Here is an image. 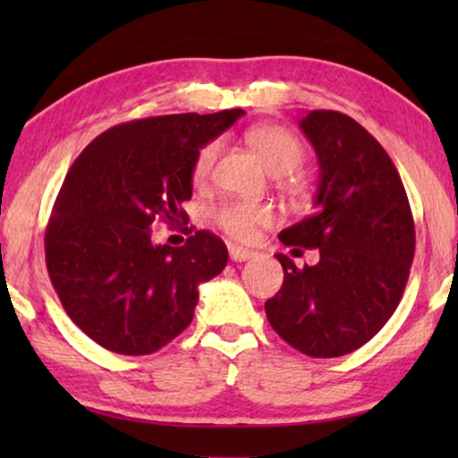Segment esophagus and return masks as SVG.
<instances>
[{
    "mask_svg": "<svg viewBox=\"0 0 458 458\" xmlns=\"http://www.w3.org/2000/svg\"><path fill=\"white\" fill-rule=\"evenodd\" d=\"M254 254H256V252H252V250L242 248V246H235V243H229V256H231V260L243 262V260L252 259Z\"/></svg>",
    "mask_w": 458,
    "mask_h": 458,
    "instance_id": "obj_1",
    "label": "esophagus"
}]
</instances>
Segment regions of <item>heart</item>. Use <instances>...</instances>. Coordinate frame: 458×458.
Segmentation results:
<instances>
[{"instance_id":"1","label":"heart","mask_w":458,"mask_h":458,"mask_svg":"<svg viewBox=\"0 0 458 458\" xmlns=\"http://www.w3.org/2000/svg\"><path fill=\"white\" fill-rule=\"evenodd\" d=\"M248 141L273 174H287L296 171L304 160L302 141L287 129L277 127V124H262V127L252 129ZM218 148H221V143L216 140L199 148L191 166V181L196 185H204L208 181L212 166L216 162ZM273 210L268 206L242 202V199H227V202L215 206V210H212V221L235 240L252 237L256 229L273 223Z\"/></svg>"}]
</instances>
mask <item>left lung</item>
I'll return each instance as SVG.
<instances>
[{
    "label": "left lung",
    "instance_id": "obj_1",
    "mask_svg": "<svg viewBox=\"0 0 458 458\" xmlns=\"http://www.w3.org/2000/svg\"><path fill=\"white\" fill-rule=\"evenodd\" d=\"M300 129L321 179L315 212L279 240L293 254L318 250V262L298 268L277 254L284 285L265 310L290 346L334 359L367 344L396 310L415 256V223L396 166L354 118L312 110Z\"/></svg>",
    "mask_w": 458,
    "mask_h": 458
}]
</instances>
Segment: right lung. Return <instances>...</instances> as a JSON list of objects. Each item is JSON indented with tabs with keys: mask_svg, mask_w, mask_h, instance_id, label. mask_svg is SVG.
<instances>
[{
	"mask_svg": "<svg viewBox=\"0 0 458 458\" xmlns=\"http://www.w3.org/2000/svg\"><path fill=\"white\" fill-rule=\"evenodd\" d=\"M243 110L166 114L116 124L66 173L46 229L52 285L74 325L116 354H152L193 318L198 285L227 265L210 231L185 246L152 242L156 218L185 221L199 148ZM187 225V223H185Z\"/></svg>",
	"mask_w": 458,
	"mask_h": 458,
	"instance_id": "right-lung-1",
	"label": "right lung"
}]
</instances>
